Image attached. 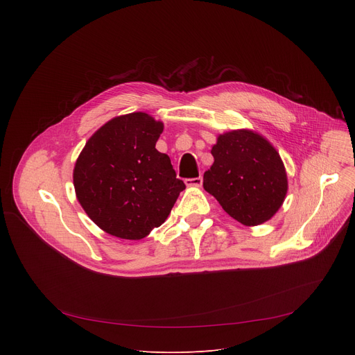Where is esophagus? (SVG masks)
Masks as SVG:
<instances>
[{"instance_id": "obj_1", "label": "esophagus", "mask_w": 355, "mask_h": 355, "mask_svg": "<svg viewBox=\"0 0 355 355\" xmlns=\"http://www.w3.org/2000/svg\"><path fill=\"white\" fill-rule=\"evenodd\" d=\"M202 177H196V178H187L185 180V185L187 187H200L202 185Z\"/></svg>"}]
</instances>
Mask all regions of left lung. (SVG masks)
<instances>
[{"label": "left lung", "instance_id": "8db88e82", "mask_svg": "<svg viewBox=\"0 0 355 355\" xmlns=\"http://www.w3.org/2000/svg\"><path fill=\"white\" fill-rule=\"evenodd\" d=\"M214 164L204 174V188L223 211L245 226L270 220L284 204L288 178L274 146L261 135L239 129L218 136Z\"/></svg>", "mask_w": 355, "mask_h": 355}]
</instances>
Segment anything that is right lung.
Segmentation results:
<instances>
[{
  "instance_id": "obj_1",
  "label": "right lung",
  "mask_w": 355,
  "mask_h": 355,
  "mask_svg": "<svg viewBox=\"0 0 355 355\" xmlns=\"http://www.w3.org/2000/svg\"><path fill=\"white\" fill-rule=\"evenodd\" d=\"M163 122L144 112L116 116L85 143L73 173L89 219L119 239L140 240L168 218L185 184L156 143Z\"/></svg>"
}]
</instances>
